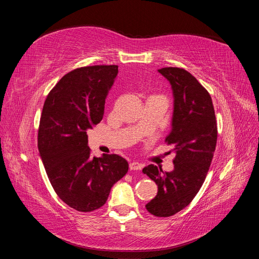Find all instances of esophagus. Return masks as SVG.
<instances>
[{
    "mask_svg": "<svg viewBox=\"0 0 259 259\" xmlns=\"http://www.w3.org/2000/svg\"><path fill=\"white\" fill-rule=\"evenodd\" d=\"M143 164L138 163V162H132L130 163V169L131 170H140L143 168Z\"/></svg>",
    "mask_w": 259,
    "mask_h": 259,
    "instance_id": "obj_1",
    "label": "esophagus"
}]
</instances>
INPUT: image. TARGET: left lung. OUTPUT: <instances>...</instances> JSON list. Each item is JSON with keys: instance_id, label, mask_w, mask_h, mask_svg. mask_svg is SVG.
<instances>
[{"instance_id": "left-lung-1", "label": "left lung", "mask_w": 259, "mask_h": 259, "mask_svg": "<svg viewBox=\"0 0 259 259\" xmlns=\"http://www.w3.org/2000/svg\"><path fill=\"white\" fill-rule=\"evenodd\" d=\"M158 71L169 82L174 96L171 128L165 138L174 147V169L163 171L150 164L143 173L158 185L147 210L169 217L189 205L204 183L216 148L217 123L210 95L191 73L176 67Z\"/></svg>"}]
</instances>
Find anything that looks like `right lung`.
<instances>
[{"label": "right lung", "instance_id": "1", "mask_svg": "<svg viewBox=\"0 0 259 259\" xmlns=\"http://www.w3.org/2000/svg\"><path fill=\"white\" fill-rule=\"evenodd\" d=\"M117 66L82 67L64 75L46 98L37 147L55 192L79 211L103 206L112 186L128 170L117 154L92 158L88 130L103 120Z\"/></svg>", "mask_w": 259, "mask_h": 259}]
</instances>
